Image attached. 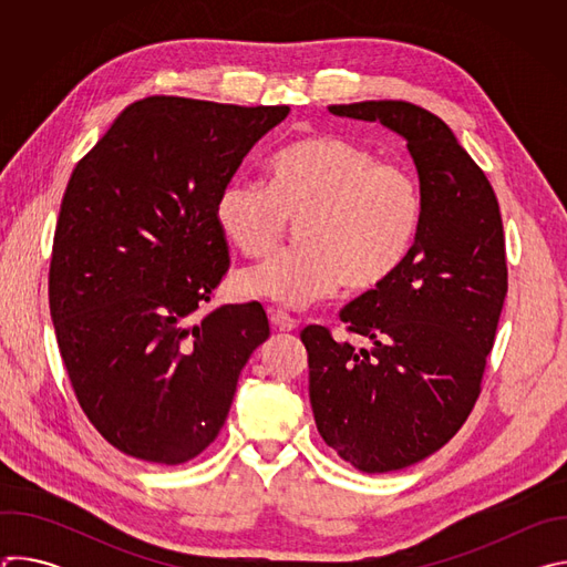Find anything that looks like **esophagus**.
<instances>
[{
	"label": "esophagus",
	"mask_w": 567,
	"mask_h": 567,
	"mask_svg": "<svg viewBox=\"0 0 567 567\" xmlns=\"http://www.w3.org/2000/svg\"><path fill=\"white\" fill-rule=\"evenodd\" d=\"M271 326L280 332H291L298 328V320L289 316L285 309H271Z\"/></svg>",
	"instance_id": "esophagus-1"
}]
</instances>
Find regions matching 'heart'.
<instances>
[{
	"label": "heart",
	"mask_w": 567,
	"mask_h": 567,
	"mask_svg": "<svg viewBox=\"0 0 567 567\" xmlns=\"http://www.w3.org/2000/svg\"><path fill=\"white\" fill-rule=\"evenodd\" d=\"M424 213L415 175L341 134H309L269 164V186L233 182L215 204L221 233L247 258H267L298 224V247L249 267L235 291L287 307L383 287L406 262Z\"/></svg>",
	"instance_id": "1"
}]
</instances>
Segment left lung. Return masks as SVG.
<instances>
[{"instance_id": "1", "label": "left lung", "mask_w": 567, "mask_h": 567, "mask_svg": "<svg viewBox=\"0 0 567 567\" xmlns=\"http://www.w3.org/2000/svg\"><path fill=\"white\" fill-rule=\"evenodd\" d=\"M330 112L406 138L424 199L406 262L339 313L372 348L339 343L322 326L300 332L320 437L359 471L388 473L440 451L475 406L507 296L503 217L440 116L406 101Z\"/></svg>"}]
</instances>
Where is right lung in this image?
I'll return each instance as SVG.
<instances>
[{"label": "right lung", "mask_w": 567, "mask_h": 567, "mask_svg": "<svg viewBox=\"0 0 567 567\" xmlns=\"http://www.w3.org/2000/svg\"><path fill=\"white\" fill-rule=\"evenodd\" d=\"M287 114L147 96L71 173L49 309L80 409L125 455H199L226 422L241 368L269 339L260 302L193 318L230 267L217 197Z\"/></svg>", "instance_id": "add662e5"}]
</instances>
